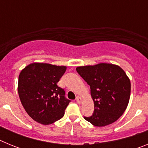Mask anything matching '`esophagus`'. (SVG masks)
Listing matches in <instances>:
<instances>
[{"label":"esophagus","mask_w":148,"mask_h":148,"mask_svg":"<svg viewBox=\"0 0 148 148\" xmlns=\"http://www.w3.org/2000/svg\"><path fill=\"white\" fill-rule=\"evenodd\" d=\"M76 102L78 103V104H81V103L82 102V99L81 97H79V96H78V97L76 98Z\"/></svg>","instance_id":"34e87169"}]
</instances>
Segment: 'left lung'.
<instances>
[{"instance_id":"obj_1","label":"left lung","mask_w":148,"mask_h":148,"mask_svg":"<svg viewBox=\"0 0 148 148\" xmlns=\"http://www.w3.org/2000/svg\"><path fill=\"white\" fill-rule=\"evenodd\" d=\"M76 71L90 87L94 112L84 117L94 126L104 127L122 116L129 103L130 81L120 66L101 63L78 66Z\"/></svg>"}]
</instances>
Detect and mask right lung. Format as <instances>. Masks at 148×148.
I'll use <instances>...</instances> for the list:
<instances>
[{
    "label": "right lung",
    "mask_w": 148,
    "mask_h": 148,
    "mask_svg": "<svg viewBox=\"0 0 148 148\" xmlns=\"http://www.w3.org/2000/svg\"><path fill=\"white\" fill-rule=\"evenodd\" d=\"M66 67L32 63L21 72L18 91L26 112L37 122L47 125L62 118L70 100L58 87Z\"/></svg>",
    "instance_id": "right-lung-1"
}]
</instances>
